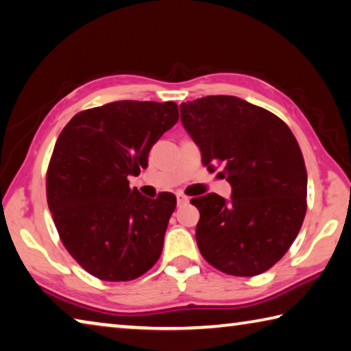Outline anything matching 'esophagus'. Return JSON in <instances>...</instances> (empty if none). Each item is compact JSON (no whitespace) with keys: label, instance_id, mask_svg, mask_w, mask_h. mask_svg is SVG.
Instances as JSON below:
<instances>
[{"label":"esophagus","instance_id":"obj_1","mask_svg":"<svg viewBox=\"0 0 351 351\" xmlns=\"http://www.w3.org/2000/svg\"><path fill=\"white\" fill-rule=\"evenodd\" d=\"M176 201H178V206H182V204L189 202V197L184 193H176Z\"/></svg>","mask_w":351,"mask_h":351}]
</instances>
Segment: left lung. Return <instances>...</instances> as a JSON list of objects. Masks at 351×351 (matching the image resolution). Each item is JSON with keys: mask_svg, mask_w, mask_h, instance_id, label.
I'll use <instances>...</instances> for the list:
<instances>
[{"mask_svg": "<svg viewBox=\"0 0 351 351\" xmlns=\"http://www.w3.org/2000/svg\"><path fill=\"white\" fill-rule=\"evenodd\" d=\"M181 121L202 164L232 186L230 201L193 197L196 242L215 269L256 276L296 239L307 212V170L295 135L276 114L237 97L215 95L181 104Z\"/></svg>", "mask_w": 351, "mask_h": 351, "instance_id": "obj_1", "label": "left lung"}]
</instances>
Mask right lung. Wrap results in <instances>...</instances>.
Instances as JSON below:
<instances>
[{
    "mask_svg": "<svg viewBox=\"0 0 351 351\" xmlns=\"http://www.w3.org/2000/svg\"><path fill=\"white\" fill-rule=\"evenodd\" d=\"M178 118L171 101H114L76 113L56 139L49 210L67 252L101 281H132L161 256L176 197L150 199L127 178L147 167L152 145Z\"/></svg>",
    "mask_w": 351,
    "mask_h": 351,
    "instance_id": "1",
    "label": "right lung"
}]
</instances>
